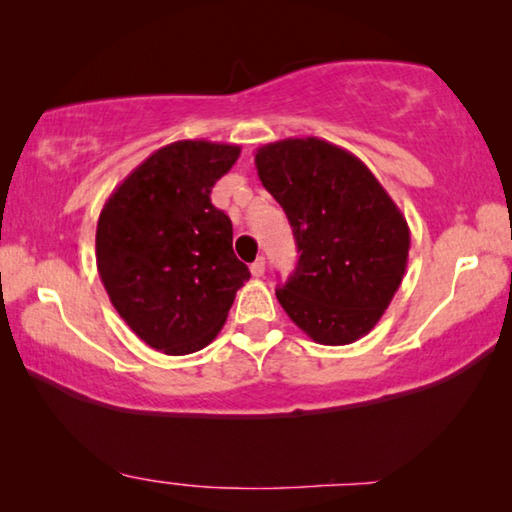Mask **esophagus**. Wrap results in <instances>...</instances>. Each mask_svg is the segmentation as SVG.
<instances>
[{
    "instance_id": "obj_1",
    "label": "esophagus",
    "mask_w": 512,
    "mask_h": 512,
    "mask_svg": "<svg viewBox=\"0 0 512 512\" xmlns=\"http://www.w3.org/2000/svg\"><path fill=\"white\" fill-rule=\"evenodd\" d=\"M264 268H266L264 257H257L255 262L250 264V273H253V277H262L264 275Z\"/></svg>"
}]
</instances>
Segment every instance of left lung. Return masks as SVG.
<instances>
[{"label":"left lung","instance_id":"1","mask_svg":"<svg viewBox=\"0 0 512 512\" xmlns=\"http://www.w3.org/2000/svg\"><path fill=\"white\" fill-rule=\"evenodd\" d=\"M255 167L300 253L289 282L275 289L282 309L320 345L366 336L409 262L411 232L400 207L357 155L318 137L259 146Z\"/></svg>","mask_w":512,"mask_h":512}]
</instances>
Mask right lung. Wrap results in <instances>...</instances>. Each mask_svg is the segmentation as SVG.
<instances>
[{
  "instance_id": "add662e5",
  "label": "right lung",
  "mask_w": 512,
  "mask_h": 512,
  "mask_svg": "<svg viewBox=\"0 0 512 512\" xmlns=\"http://www.w3.org/2000/svg\"><path fill=\"white\" fill-rule=\"evenodd\" d=\"M237 144L180 140L151 153L103 205L97 268L117 314L153 350H203L250 277L228 214L210 201Z\"/></svg>"
}]
</instances>
